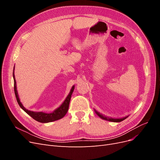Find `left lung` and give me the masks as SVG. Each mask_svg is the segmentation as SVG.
I'll return each mask as SVG.
<instances>
[{"instance_id": "obj_1", "label": "left lung", "mask_w": 160, "mask_h": 160, "mask_svg": "<svg viewBox=\"0 0 160 160\" xmlns=\"http://www.w3.org/2000/svg\"><path fill=\"white\" fill-rule=\"evenodd\" d=\"M95 113H97V115H98L99 117H100L101 119L109 121V122H122V121H123L124 119H125L128 117V116H126V117H124L123 118H119V119H117V118H111L105 117V116L100 114L99 112H98V111H95Z\"/></svg>"}]
</instances>
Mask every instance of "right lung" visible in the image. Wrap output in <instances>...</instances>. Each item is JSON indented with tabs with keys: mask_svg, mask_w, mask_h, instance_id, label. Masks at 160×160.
Instances as JSON below:
<instances>
[{
	"mask_svg": "<svg viewBox=\"0 0 160 160\" xmlns=\"http://www.w3.org/2000/svg\"><path fill=\"white\" fill-rule=\"evenodd\" d=\"M14 67L13 69V79H14V93H15V97L17 102L19 105V106L25 111V112L29 115L32 118H33L35 120L37 121L38 122L41 123H49V122H54V121L60 119L62 118L64 116L66 115L67 113V111L69 109V103H70V100L71 98V95L72 93V92L74 91L75 86L73 85L72 87V88L70 91V93H69L68 96L67 97V98L64 101V102L61 104L60 107L56 109L53 112L51 113H46L44 112H35V111H29L28 109H26V108L24 107L21 102L20 101V99H19L18 93H17V85H16V80H15V77H14Z\"/></svg>",
	"mask_w": 160,
	"mask_h": 160,
	"instance_id": "1",
	"label": "right lung"
}]
</instances>
